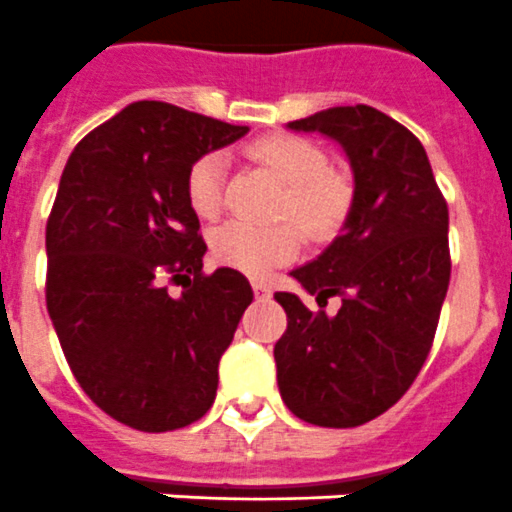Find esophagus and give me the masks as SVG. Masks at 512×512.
Returning a JSON list of instances; mask_svg holds the SVG:
<instances>
[{
	"label": "esophagus",
	"instance_id": "34e87169",
	"mask_svg": "<svg viewBox=\"0 0 512 512\" xmlns=\"http://www.w3.org/2000/svg\"><path fill=\"white\" fill-rule=\"evenodd\" d=\"M253 295H256V300H269L271 287L264 282H253Z\"/></svg>",
	"mask_w": 512,
	"mask_h": 512
}]
</instances>
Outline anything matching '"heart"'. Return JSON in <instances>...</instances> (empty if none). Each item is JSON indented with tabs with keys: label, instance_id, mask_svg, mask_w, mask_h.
<instances>
[{
	"label": "heart",
	"instance_id": "1",
	"mask_svg": "<svg viewBox=\"0 0 512 512\" xmlns=\"http://www.w3.org/2000/svg\"><path fill=\"white\" fill-rule=\"evenodd\" d=\"M253 156L287 184L282 217L295 220L312 241H325L346 223L354 205V187L346 176L330 169L328 153L300 135H271L253 146ZM225 156L205 153L187 174V202L202 220L217 217L223 207ZM212 256L223 266L248 277H264L274 266L292 261L300 251L295 225L256 228L248 223H225L210 238Z\"/></svg>",
	"mask_w": 512,
	"mask_h": 512
}]
</instances>
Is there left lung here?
I'll list each match as a JSON object with an SVG mask.
<instances>
[{
    "label": "left lung",
    "instance_id": "left-lung-1",
    "mask_svg": "<svg viewBox=\"0 0 512 512\" xmlns=\"http://www.w3.org/2000/svg\"><path fill=\"white\" fill-rule=\"evenodd\" d=\"M287 128L343 148L354 205L318 259L289 271L318 305L341 297L336 315L274 295L287 312L279 392L305 423L354 428L390 410L431 351L451 277L449 207L420 140L374 107H330Z\"/></svg>",
    "mask_w": 512,
    "mask_h": 512
}]
</instances>
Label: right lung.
<instances>
[{"instance_id":"1","label":"right lung","mask_w":512,"mask_h":512,"mask_svg":"<svg viewBox=\"0 0 512 512\" xmlns=\"http://www.w3.org/2000/svg\"><path fill=\"white\" fill-rule=\"evenodd\" d=\"M246 133L143 99L94 128L61 174L45 225L48 315L81 390L135 431H176L212 408L220 356L253 300L241 271L202 274L187 202L194 161Z\"/></svg>"}]
</instances>
